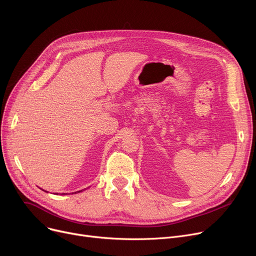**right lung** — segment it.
<instances>
[{
    "instance_id": "obj_1",
    "label": "right lung",
    "mask_w": 256,
    "mask_h": 256,
    "mask_svg": "<svg viewBox=\"0 0 256 256\" xmlns=\"http://www.w3.org/2000/svg\"><path fill=\"white\" fill-rule=\"evenodd\" d=\"M78 192H80V191H78Z\"/></svg>"
}]
</instances>
